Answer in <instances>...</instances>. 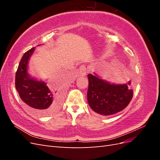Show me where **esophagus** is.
I'll use <instances>...</instances> for the list:
<instances>
[{
	"instance_id": "esophagus-1",
	"label": "esophagus",
	"mask_w": 160,
	"mask_h": 160,
	"mask_svg": "<svg viewBox=\"0 0 160 160\" xmlns=\"http://www.w3.org/2000/svg\"><path fill=\"white\" fill-rule=\"evenodd\" d=\"M87 73V69L85 65H81L79 68V75L81 76H85Z\"/></svg>"
}]
</instances>
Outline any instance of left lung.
<instances>
[{"label":"left lung","mask_w":160,"mask_h":160,"mask_svg":"<svg viewBox=\"0 0 160 160\" xmlns=\"http://www.w3.org/2000/svg\"><path fill=\"white\" fill-rule=\"evenodd\" d=\"M88 101L95 113L111 115L124 109L130 103L133 95L131 81L124 84L111 83L101 79L94 73L88 74Z\"/></svg>","instance_id":"8db88e82"}]
</instances>
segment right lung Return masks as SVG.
<instances>
[{
  "label": "right lung",
  "mask_w": 160,
  "mask_h": 160,
  "mask_svg": "<svg viewBox=\"0 0 160 160\" xmlns=\"http://www.w3.org/2000/svg\"><path fill=\"white\" fill-rule=\"evenodd\" d=\"M34 51L35 47L23 55L16 72L15 87L24 103L38 115H47L59 109L63 94L61 91H51L47 82L37 80L28 73V61Z\"/></svg>",
  "instance_id": "1"
}]
</instances>
